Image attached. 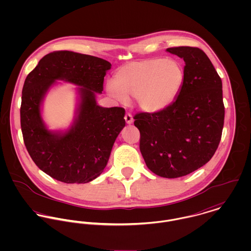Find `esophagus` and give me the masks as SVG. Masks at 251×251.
<instances>
[{
  "instance_id": "obj_1",
  "label": "esophagus",
  "mask_w": 251,
  "mask_h": 251,
  "mask_svg": "<svg viewBox=\"0 0 251 251\" xmlns=\"http://www.w3.org/2000/svg\"><path fill=\"white\" fill-rule=\"evenodd\" d=\"M125 120L126 122V124H132L133 123V118H132V115L130 113H126L125 115Z\"/></svg>"
}]
</instances>
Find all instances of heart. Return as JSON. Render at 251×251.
<instances>
[{"label":"heart","instance_id":"obj_1","mask_svg":"<svg viewBox=\"0 0 251 251\" xmlns=\"http://www.w3.org/2000/svg\"><path fill=\"white\" fill-rule=\"evenodd\" d=\"M183 79V69L177 61L149 59L121 68L115 74V83H108L107 93L118 102L135 99L141 110L158 112L176 100Z\"/></svg>","mask_w":251,"mask_h":251}]
</instances>
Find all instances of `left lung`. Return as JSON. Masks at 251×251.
<instances>
[{"label": "left lung", "mask_w": 251, "mask_h": 251, "mask_svg": "<svg viewBox=\"0 0 251 251\" xmlns=\"http://www.w3.org/2000/svg\"><path fill=\"white\" fill-rule=\"evenodd\" d=\"M167 51L182 58L184 79L168 107L134 115L140 131V151L148 168L174 179L192 173L215 154L224 125L222 82L212 62L198 47Z\"/></svg>", "instance_id": "obj_1"}]
</instances>
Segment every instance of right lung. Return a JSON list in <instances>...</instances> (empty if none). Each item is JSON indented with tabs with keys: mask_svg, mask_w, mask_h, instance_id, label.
Masks as SVG:
<instances>
[{
	"mask_svg": "<svg viewBox=\"0 0 251 251\" xmlns=\"http://www.w3.org/2000/svg\"><path fill=\"white\" fill-rule=\"evenodd\" d=\"M111 64L100 58L59 51L45 55L25 80L20 122L26 149L36 166L53 179L86 183L104 170L114 142L126 126L125 109L103 108L96 93L103 91ZM55 79L81 85V104L75 126L64 135L48 132L42 124L40 103Z\"/></svg>",
	"mask_w": 251,
	"mask_h": 251,
	"instance_id": "right-lung-1",
	"label": "right lung"
}]
</instances>
